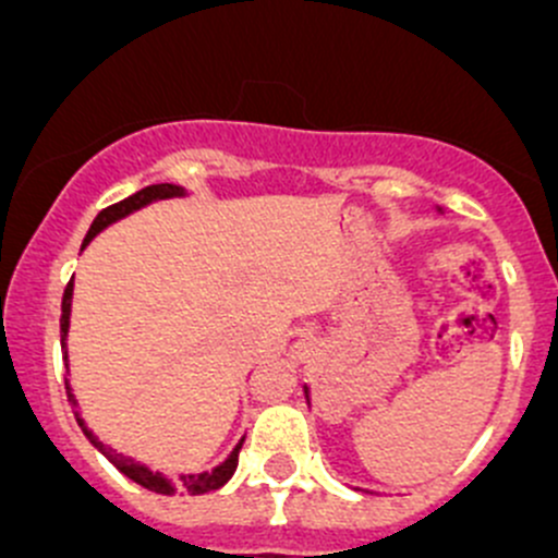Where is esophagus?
Here are the masks:
<instances>
[{"instance_id": "1", "label": "esophagus", "mask_w": 558, "mask_h": 558, "mask_svg": "<svg viewBox=\"0 0 558 558\" xmlns=\"http://www.w3.org/2000/svg\"><path fill=\"white\" fill-rule=\"evenodd\" d=\"M307 348H311V345H307V342H296L294 353H296V356H300V359H305V356H307Z\"/></svg>"}]
</instances>
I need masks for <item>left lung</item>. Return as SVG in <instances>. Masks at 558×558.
Here are the masks:
<instances>
[{"label":"left lung","mask_w":558,"mask_h":558,"mask_svg":"<svg viewBox=\"0 0 558 558\" xmlns=\"http://www.w3.org/2000/svg\"><path fill=\"white\" fill-rule=\"evenodd\" d=\"M437 210H440V207H437ZM305 399H307V404H311V388H307V386H305Z\"/></svg>","instance_id":"8db88e82"}]
</instances>
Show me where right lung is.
Masks as SVG:
<instances>
[{"label": "right lung", "mask_w": 558, "mask_h": 558, "mask_svg": "<svg viewBox=\"0 0 558 558\" xmlns=\"http://www.w3.org/2000/svg\"><path fill=\"white\" fill-rule=\"evenodd\" d=\"M189 191L183 189V185H174V183H156V185H148V189L137 191V194L126 196L123 202H116V205L105 207L102 213H99L97 218H94L92 229H88L86 240H83V247L92 243L94 238H97L99 232H105L110 223L121 221V218L132 216V213L143 210V207L154 205V202L159 199H172V196H185ZM81 247V251H83ZM72 291H75V286H66L64 291V300H61V348H64V362H66V335H70V313H72ZM64 386H66V397H70V404H75L77 408V399H75V391H72L70 386V364H66V378H64ZM75 418L77 424H81L83 435L88 437V440L94 442V448H97L99 453L107 456V461L110 464H116L118 470L123 472V475L129 477V481L140 483L143 488H148V492H156V494H167V497H174V494H207V492H216V488H221L223 483H229V477L234 475V470H238V459H240V448H243L245 437L238 442V446L232 448V453L227 456V459L221 461L218 466H213L210 472H194V475H180L178 481H172V477H167L165 472H154L148 464H140L137 459H132V456H123L118 451H112V448H107L102 440H99L97 435H94L92 429L86 426V421L81 418V413L75 410Z\"/></svg>", "instance_id": "obj_1"}]
</instances>
